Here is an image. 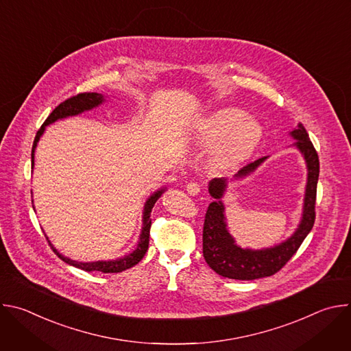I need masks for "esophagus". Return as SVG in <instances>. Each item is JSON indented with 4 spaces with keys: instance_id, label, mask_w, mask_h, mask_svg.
<instances>
[{
    "instance_id": "1",
    "label": "esophagus",
    "mask_w": 351,
    "mask_h": 351,
    "mask_svg": "<svg viewBox=\"0 0 351 351\" xmlns=\"http://www.w3.org/2000/svg\"><path fill=\"white\" fill-rule=\"evenodd\" d=\"M186 190H187V193H189V194H191V195H197L199 191L203 190V186L199 184L198 182H190V183L186 186Z\"/></svg>"
}]
</instances>
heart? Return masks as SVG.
Here are the masks:
<instances>
[{
	"label": "heart",
	"mask_w": 351,
	"mask_h": 351,
	"mask_svg": "<svg viewBox=\"0 0 351 351\" xmlns=\"http://www.w3.org/2000/svg\"><path fill=\"white\" fill-rule=\"evenodd\" d=\"M195 138L207 145L221 141L215 158L222 167L236 165L254 153L263 138V126L236 108L213 112L198 123Z\"/></svg>",
	"instance_id": "b5f03b06"
}]
</instances>
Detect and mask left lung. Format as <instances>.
<instances>
[{"instance_id": "1", "label": "left lung", "mask_w": 351, "mask_h": 351, "mask_svg": "<svg viewBox=\"0 0 351 351\" xmlns=\"http://www.w3.org/2000/svg\"><path fill=\"white\" fill-rule=\"evenodd\" d=\"M291 136L297 140L295 145L306 158L308 168V180L302 223H300L295 233L285 243L272 248L258 250V252H252V250H243L237 247L234 244V240L226 230L223 204L219 199L223 195L226 183L223 179H214L210 183V194L217 199L208 206V210L206 213L203 228V254L207 264L218 275L239 280H253L275 275L297 253V250L313 229L315 222L319 158L317 149L310 141L307 130L302 123H298V128L291 132ZM264 160L265 157L247 164L237 172L236 176H245L250 172H253Z\"/></svg>"}]
</instances>
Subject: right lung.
Here are the masks:
<instances>
[{
	"label": "right lung",
	"instance_id": "add662e5",
	"mask_svg": "<svg viewBox=\"0 0 351 351\" xmlns=\"http://www.w3.org/2000/svg\"><path fill=\"white\" fill-rule=\"evenodd\" d=\"M103 95L98 94V93H79L68 99H65L64 103H61L51 114L48 115V118L44 121V123L41 125V128L38 129V132L36 133V137H34V141H33V148H32V165L34 164V148L37 145V141L40 138V136L43 134L44 129L47 125L56 122L57 119H61V118H66V117H71V115H77L86 110H91L93 107H97L98 104L103 103ZM162 194V190L161 191H157L154 193L152 197H149L147 199L145 203V207H144V219H143V230H141V234H140V241L137 244V248L134 250V252L123 258H119V260H115V261H97V263H77V261H72L64 256H61L57 250L53 247L54 253L66 264L69 265H73L79 269H83V271H87V272H91V271H98V272H104V274H118V272H122L128 268H132L133 265L138 264L141 261V258L144 257L147 248H148V241H149V228H152V219H149V215H152V210L156 204L157 199L161 197ZM48 240V239H47ZM49 243V241H48ZM49 245H51V243H49Z\"/></svg>",
	"mask_w": 351,
	"mask_h": 351
}]
</instances>
